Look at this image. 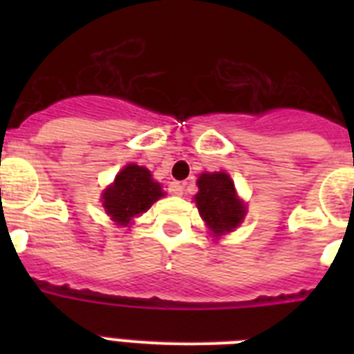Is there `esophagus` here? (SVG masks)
Instances as JSON below:
<instances>
[{"mask_svg": "<svg viewBox=\"0 0 354 354\" xmlns=\"http://www.w3.org/2000/svg\"><path fill=\"white\" fill-rule=\"evenodd\" d=\"M169 193L174 194V196H182L183 185L180 182H171V183H169Z\"/></svg>", "mask_w": 354, "mask_h": 354, "instance_id": "34e87169", "label": "esophagus"}]
</instances>
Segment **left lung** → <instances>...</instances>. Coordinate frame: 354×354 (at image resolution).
Wrapping results in <instances>:
<instances>
[{
	"label": "left lung",
	"mask_w": 354,
	"mask_h": 354,
	"mask_svg": "<svg viewBox=\"0 0 354 354\" xmlns=\"http://www.w3.org/2000/svg\"><path fill=\"white\" fill-rule=\"evenodd\" d=\"M196 183L194 200L207 227L216 236L233 232L244 218V205L236 198L232 178L226 172H205Z\"/></svg>",
	"instance_id": "left-lung-1"
}]
</instances>
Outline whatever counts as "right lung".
Masks as SVG:
<instances>
[{
	"label": "right lung",
	"mask_w": 354,
	"mask_h": 354,
	"mask_svg": "<svg viewBox=\"0 0 354 354\" xmlns=\"http://www.w3.org/2000/svg\"><path fill=\"white\" fill-rule=\"evenodd\" d=\"M163 196L160 183L152 180L150 171L139 165H127L115 176L113 185L102 194V207L121 226L141 215Z\"/></svg>",
	"instance_id": "obj_1"
}]
</instances>
